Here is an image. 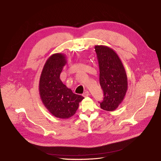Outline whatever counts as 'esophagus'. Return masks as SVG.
Wrapping results in <instances>:
<instances>
[{
  "label": "esophagus",
  "mask_w": 161,
  "mask_h": 161,
  "mask_svg": "<svg viewBox=\"0 0 161 161\" xmlns=\"http://www.w3.org/2000/svg\"><path fill=\"white\" fill-rule=\"evenodd\" d=\"M89 95H90V94H89V91H85V92L83 93V97H88Z\"/></svg>",
  "instance_id": "esophagus-1"
}]
</instances>
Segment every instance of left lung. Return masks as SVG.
I'll return each mask as SVG.
<instances>
[{
	"label": "left lung",
	"instance_id": "obj_1",
	"mask_svg": "<svg viewBox=\"0 0 161 161\" xmlns=\"http://www.w3.org/2000/svg\"><path fill=\"white\" fill-rule=\"evenodd\" d=\"M99 68V83L104 98L100 107L114 111L122 103L128 89V80L123 64L112 49L106 46H95Z\"/></svg>",
	"mask_w": 161,
	"mask_h": 161
}]
</instances>
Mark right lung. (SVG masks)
<instances>
[{
    "mask_svg": "<svg viewBox=\"0 0 161 161\" xmlns=\"http://www.w3.org/2000/svg\"><path fill=\"white\" fill-rule=\"evenodd\" d=\"M67 64L63 53L52 54L42 69L39 82V94L46 108L56 118L68 119L75 115L83 97L67 88L60 76Z\"/></svg>",
    "mask_w": 161,
    "mask_h": 161,
    "instance_id": "add662e5",
    "label": "right lung"
}]
</instances>
